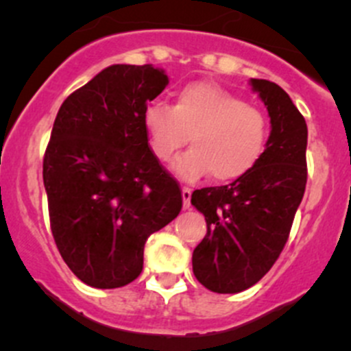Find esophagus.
<instances>
[{
    "label": "esophagus",
    "instance_id": "34e87169",
    "mask_svg": "<svg viewBox=\"0 0 351 351\" xmlns=\"http://www.w3.org/2000/svg\"><path fill=\"white\" fill-rule=\"evenodd\" d=\"M182 197H183V208H190V198H192V190L186 189V186H183Z\"/></svg>",
    "mask_w": 351,
    "mask_h": 351
}]
</instances>
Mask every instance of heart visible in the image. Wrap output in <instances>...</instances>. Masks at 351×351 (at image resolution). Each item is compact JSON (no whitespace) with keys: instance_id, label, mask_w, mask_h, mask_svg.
I'll use <instances>...</instances> for the list:
<instances>
[{"instance_id":"obj_1","label":"heart","mask_w":351,"mask_h":351,"mask_svg":"<svg viewBox=\"0 0 351 351\" xmlns=\"http://www.w3.org/2000/svg\"><path fill=\"white\" fill-rule=\"evenodd\" d=\"M143 120L151 151L162 162L173 161L190 136L193 147L175 165L190 182L208 175L217 183L243 178L263 158L270 139L263 110L208 81L183 86L173 107L151 101Z\"/></svg>"}]
</instances>
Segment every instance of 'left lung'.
<instances>
[{"mask_svg": "<svg viewBox=\"0 0 351 351\" xmlns=\"http://www.w3.org/2000/svg\"><path fill=\"white\" fill-rule=\"evenodd\" d=\"M271 123L267 151L243 178L192 193L207 234L193 250L197 280L217 293H238L268 274L280 256L307 182V125L278 84L251 80Z\"/></svg>", "mask_w": 351, "mask_h": 351, "instance_id": "1", "label": "left lung"}]
</instances>
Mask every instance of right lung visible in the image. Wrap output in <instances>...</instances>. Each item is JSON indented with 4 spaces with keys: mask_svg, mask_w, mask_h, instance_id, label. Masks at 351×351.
Listing matches in <instances>:
<instances>
[{
    "mask_svg": "<svg viewBox=\"0 0 351 351\" xmlns=\"http://www.w3.org/2000/svg\"><path fill=\"white\" fill-rule=\"evenodd\" d=\"M166 84L151 64H113L71 93L54 120L44 154L52 236L95 289L136 280L147 238L182 210L178 182L151 151L143 120Z\"/></svg>",
    "mask_w": 351,
    "mask_h": 351,
    "instance_id": "1",
    "label": "right lung"
}]
</instances>
